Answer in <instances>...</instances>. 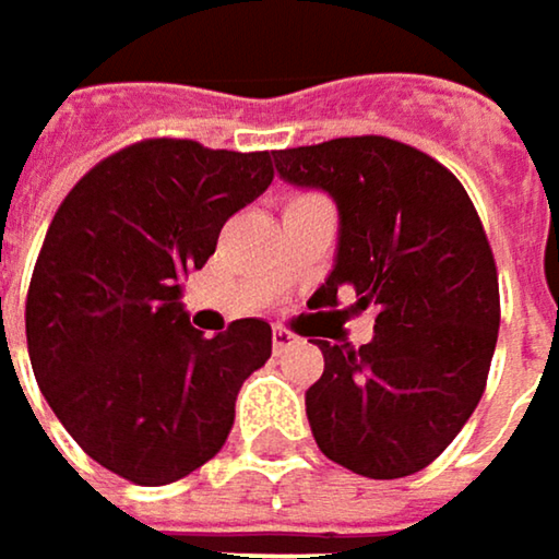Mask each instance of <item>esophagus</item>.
<instances>
[{
  "label": "esophagus",
  "instance_id": "34e87169",
  "mask_svg": "<svg viewBox=\"0 0 559 559\" xmlns=\"http://www.w3.org/2000/svg\"><path fill=\"white\" fill-rule=\"evenodd\" d=\"M297 343V336L287 330V326H275L272 330V346H275V353H284V349H290Z\"/></svg>",
  "mask_w": 559,
  "mask_h": 559
}]
</instances>
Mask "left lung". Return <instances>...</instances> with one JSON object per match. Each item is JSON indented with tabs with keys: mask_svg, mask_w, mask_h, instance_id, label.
Instances as JSON below:
<instances>
[{
	"mask_svg": "<svg viewBox=\"0 0 559 559\" xmlns=\"http://www.w3.org/2000/svg\"><path fill=\"white\" fill-rule=\"evenodd\" d=\"M284 180L320 187L340 206L336 265L317 297L376 310L366 346H330L307 389L326 460L401 479L430 466L476 411L499 340V269L483 219L437 158L385 135L275 152Z\"/></svg>",
	"mask_w": 559,
	"mask_h": 559,
	"instance_id": "1",
	"label": "left lung"
}]
</instances>
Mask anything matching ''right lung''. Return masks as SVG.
Returning <instances> with one entry per match:
<instances>
[{
	"label": "right lung",
	"instance_id": "right-lung-1",
	"mask_svg": "<svg viewBox=\"0 0 559 559\" xmlns=\"http://www.w3.org/2000/svg\"><path fill=\"white\" fill-rule=\"evenodd\" d=\"M272 177V152L145 139L86 170L48 226L25 300L38 389L83 453L135 486L213 460L242 382L272 356L265 320L206 340L177 300V278L206 265Z\"/></svg>",
	"mask_w": 559,
	"mask_h": 559
}]
</instances>
